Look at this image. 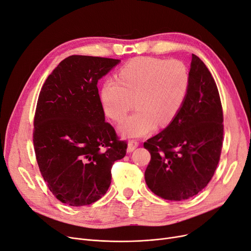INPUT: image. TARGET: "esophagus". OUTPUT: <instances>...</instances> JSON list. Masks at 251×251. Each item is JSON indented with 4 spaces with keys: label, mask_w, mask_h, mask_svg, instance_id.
<instances>
[{
    "label": "esophagus",
    "mask_w": 251,
    "mask_h": 251,
    "mask_svg": "<svg viewBox=\"0 0 251 251\" xmlns=\"http://www.w3.org/2000/svg\"><path fill=\"white\" fill-rule=\"evenodd\" d=\"M139 142L137 140H129L128 143H127V152H132L134 150L138 147Z\"/></svg>",
    "instance_id": "34e87169"
}]
</instances>
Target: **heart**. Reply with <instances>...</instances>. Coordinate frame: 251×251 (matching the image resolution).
<instances>
[{
    "instance_id": "obj_1",
    "label": "heart",
    "mask_w": 251,
    "mask_h": 251,
    "mask_svg": "<svg viewBox=\"0 0 251 251\" xmlns=\"http://www.w3.org/2000/svg\"><path fill=\"white\" fill-rule=\"evenodd\" d=\"M188 87L189 73L182 62L138 57L119 70L116 81L106 80L100 99L114 122H122L135 104L137 110L119 126V133L126 138L142 137L173 122Z\"/></svg>"
}]
</instances>
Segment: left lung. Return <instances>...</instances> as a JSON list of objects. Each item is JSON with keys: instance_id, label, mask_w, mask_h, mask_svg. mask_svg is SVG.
Returning a JSON list of instances; mask_svg holds the SVG:
<instances>
[{"instance_id": "1", "label": "left lung", "mask_w": 251, "mask_h": 251, "mask_svg": "<svg viewBox=\"0 0 251 251\" xmlns=\"http://www.w3.org/2000/svg\"><path fill=\"white\" fill-rule=\"evenodd\" d=\"M223 122L214 79L193 54L189 87L181 109L164 131L144 142L151 154L145 171L149 189L165 200L182 201L206 187L222 152Z\"/></svg>"}]
</instances>
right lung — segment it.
I'll return each instance as SVG.
<instances>
[{
    "label": "right lung",
    "instance_id": "add662e5",
    "mask_svg": "<svg viewBox=\"0 0 251 251\" xmlns=\"http://www.w3.org/2000/svg\"><path fill=\"white\" fill-rule=\"evenodd\" d=\"M120 61L71 55L58 64L40 92L33 141L37 163L54 197L70 206L101 199L111 168L126 153L114 127L105 122L98 81Z\"/></svg>",
    "mask_w": 251,
    "mask_h": 251
}]
</instances>
